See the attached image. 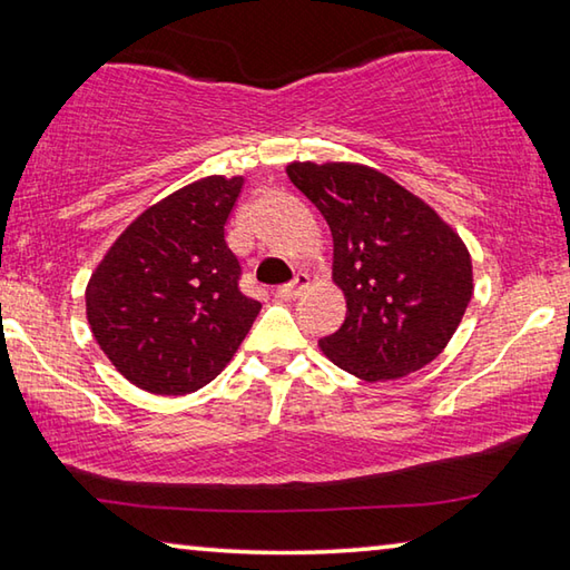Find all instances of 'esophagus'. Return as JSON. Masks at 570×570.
Here are the masks:
<instances>
[{
  "label": "esophagus",
  "instance_id": "esophagus-1",
  "mask_svg": "<svg viewBox=\"0 0 570 570\" xmlns=\"http://www.w3.org/2000/svg\"><path fill=\"white\" fill-rule=\"evenodd\" d=\"M306 286H308V276L306 274H298L292 284L278 286L276 288V296L282 298V302H294V298H298V296L306 292Z\"/></svg>",
  "mask_w": 570,
  "mask_h": 570
}]
</instances>
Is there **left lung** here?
<instances>
[{"instance_id":"left-lung-1","label":"left lung","mask_w":570,"mask_h":570,"mask_svg":"<svg viewBox=\"0 0 570 570\" xmlns=\"http://www.w3.org/2000/svg\"><path fill=\"white\" fill-rule=\"evenodd\" d=\"M334 238L346 320L322 352L364 382L400 380L445 350L472 296L470 250L422 198L360 163H288Z\"/></svg>"}]
</instances>
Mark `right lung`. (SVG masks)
Wrapping results in <instances>:
<instances>
[{"mask_svg":"<svg viewBox=\"0 0 570 570\" xmlns=\"http://www.w3.org/2000/svg\"><path fill=\"white\" fill-rule=\"evenodd\" d=\"M244 176H208L132 220L85 288L95 342L153 394H190L230 362L262 312L240 294L224 226Z\"/></svg>","mask_w":570,"mask_h":570,"instance_id":"obj_1","label":"right lung"}]
</instances>
